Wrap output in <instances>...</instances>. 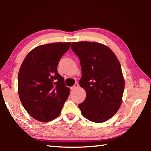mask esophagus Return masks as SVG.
<instances>
[{
  "instance_id": "1",
  "label": "esophagus",
  "mask_w": 151,
  "mask_h": 151,
  "mask_svg": "<svg viewBox=\"0 0 151 151\" xmlns=\"http://www.w3.org/2000/svg\"><path fill=\"white\" fill-rule=\"evenodd\" d=\"M78 86H79L78 84H77V83H75V85H74L73 86H72V87H71V90H74V89H75V88H78Z\"/></svg>"
}]
</instances>
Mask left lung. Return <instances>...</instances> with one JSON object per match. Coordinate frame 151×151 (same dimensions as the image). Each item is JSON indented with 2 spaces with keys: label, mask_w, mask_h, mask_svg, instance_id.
Listing matches in <instances>:
<instances>
[{
  "label": "left lung",
  "mask_w": 151,
  "mask_h": 151,
  "mask_svg": "<svg viewBox=\"0 0 151 151\" xmlns=\"http://www.w3.org/2000/svg\"><path fill=\"white\" fill-rule=\"evenodd\" d=\"M71 48L81 61L79 85L86 93L78 108L89 121L105 122L115 114L122 103L124 79L119 60L111 48L101 43L75 42Z\"/></svg>",
  "instance_id": "1"
}]
</instances>
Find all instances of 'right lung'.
Here are the masks:
<instances>
[{"label":"right lung","mask_w":151,"mask_h":151,"mask_svg":"<svg viewBox=\"0 0 151 151\" xmlns=\"http://www.w3.org/2000/svg\"><path fill=\"white\" fill-rule=\"evenodd\" d=\"M71 42L40 45L30 51L18 75V92L22 106L30 116L41 122L59 115L70 94L57 66Z\"/></svg>","instance_id":"obj_1"}]
</instances>
